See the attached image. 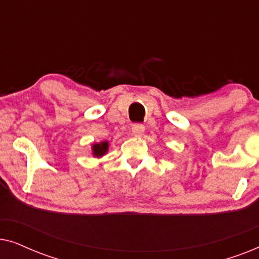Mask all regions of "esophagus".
Masks as SVG:
<instances>
[{"mask_svg": "<svg viewBox=\"0 0 259 259\" xmlns=\"http://www.w3.org/2000/svg\"><path fill=\"white\" fill-rule=\"evenodd\" d=\"M145 132V126L141 125V123H136V125L132 126V134L136 137L143 136Z\"/></svg>", "mask_w": 259, "mask_h": 259, "instance_id": "obj_1", "label": "esophagus"}]
</instances>
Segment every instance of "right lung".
<instances>
[{"instance_id": "obj_1", "label": "right lung", "mask_w": 259, "mask_h": 259, "mask_svg": "<svg viewBox=\"0 0 259 259\" xmlns=\"http://www.w3.org/2000/svg\"><path fill=\"white\" fill-rule=\"evenodd\" d=\"M109 148V143L107 140L100 141V143H94L92 145V155L94 158H101L107 154Z\"/></svg>"}]
</instances>
